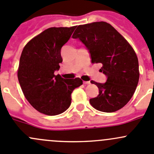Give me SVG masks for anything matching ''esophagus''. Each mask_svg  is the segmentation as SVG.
<instances>
[{
    "mask_svg": "<svg viewBox=\"0 0 154 154\" xmlns=\"http://www.w3.org/2000/svg\"><path fill=\"white\" fill-rule=\"evenodd\" d=\"M83 84H90V81H83Z\"/></svg>",
    "mask_w": 154,
    "mask_h": 154,
    "instance_id": "1",
    "label": "esophagus"
}]
</instances>
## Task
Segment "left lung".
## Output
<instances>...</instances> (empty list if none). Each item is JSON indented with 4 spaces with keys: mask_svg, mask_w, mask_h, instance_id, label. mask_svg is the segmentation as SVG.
<instances>
[{
    "mask_svg": "<svg viewBox=\"0 0 154 154\" xmlns=\"http://www.w3.org/2000/svg\"><path fill=\"white\" fill-rule=\"evenodd\" d=\"M84 44L91 63H101L100 71L106 82L91 80L99 94L89 100L98 111L113 112L124 107L131 99L139 79V61L128 42L111 24L104 21L79 25L72 35Z\"/></svg>",
    "mask_w": 154,
    "mask_h": 154,
    "instance_id": "left-lung-1",
    "label": "left lung"
}]
</instances>
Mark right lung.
Returning a JSON list of instances; mask_svg holds the SVG:
<instances>
[{
  "mask_svg": "<svg viewBox=\"0 0 154 154\" xmlns=\"http://www.w3.org/2000/svg\"><path fill=\"white\" fill-rule=\"evenodd\" d=\"M75 28L50 27L32 38L21 53L18 82L26 99L43 114L64 112L71 105L72 91L83 84L79 77L64 79L54 74L63 62L61 48Z\"/></svg>",
  "mask_w": 154,
  "mask_h": 154,
  "instance_id": "right-lung-1",
  "label": "right lung"
}]
</instances>
